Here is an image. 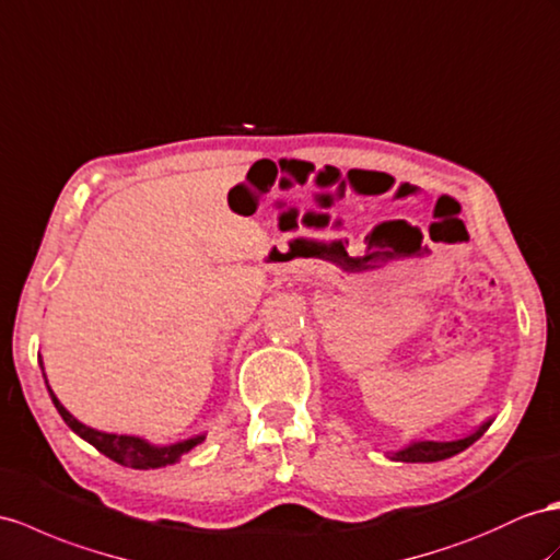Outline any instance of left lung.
Segmentation results:
<instances>
[{"label":"left lung","instance_id":"obj_1","mask_svg":"<svg viewBox=\"0 0 560 560\" xmlns=\"http://www.w3.org/2000/svg\"><path fill=\"white\" fill-rule=\"evenodd\" d=\"M490 428V423H482L476 433H470L468 438L462 440H452V442H433V440H423V442H411L409 447L399 450L393 454L395 462H407V464H428V462H442V458H450L458 452H464L470 447L485 430Z\"/></svg>","mask_w":560,"mask_h":560}]
</instances>
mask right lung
Instances as JSON below:
<instances>
[{
	"label": "right lung",
	"instance_id": "add662e5",
	"mask_svg": "<svg viewBox=\"0 0 560 560\" xmlns=\"http://www.w3.org/2000/svg\"><path fill=\"white\" fill-rule=\"evenodd\" d=\"M45 371V369H42ZM49 388V383H47ZM49 395H51V402L54 407L59 409L61 419L68 423V428L73 430V433H78L82 440H88L90 444H94V447L106 454L108 458H113L116 464H122V466H130V468H139V470H149V468H163V466H170L175 464L179 456H184L186 452H191L196 444H200L206 440V435H196V438H189L184 442H175V444H167V447H155V444H149L147 440L141 438H135V435H116V433H102V430H94L90 425L80 423L73 413H70L61 402L59 397H56L49 388Z\"/></svg>",
	"mask_w": 560,
	"mask_h": 560
}]
</instances>
